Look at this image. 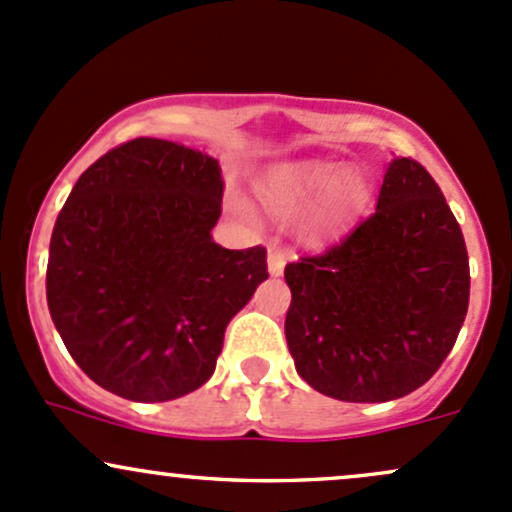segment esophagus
I'll return each mask as SVG.
<instances>
[{
  "instance_id": "esophagus-1",
  "label": "esophagus",
  "mask_w": 512,
  "mask_h": 512,
  "mask_svg": "<svg viewBox=\"0 0 512 512\" xmlns=\"http://www.w3.org/2000/svg\"><path fill=\"white\" fill-rule=\"evenodd\" d=\"M285 268V251L278 249V246H271L268 249V273L271 276H283Z\"/></svg>"
}]
</instances>
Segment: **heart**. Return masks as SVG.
Returning a JSON list of instances; mask_svg holds the SVG:
<instances>
[{
	"label": "heart",
	"mask_w": 512,
	"mask_h": 512,
	"mask_svg": "<svg viewBox=\"0 0 512 512\" xmlns=\"http://www.w3.org/2000/svg\"><path fill=\"white\" fill-rule=\"evenodd\" d=\"M261 202L280 219L300 217L320 202L310 236H322L349 222L368 200V185L359 173H346L342 163H285L258 185Z\"/></svg>",
	"instance_id": "1"
}]
</instances>
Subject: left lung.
Wrapping results in <instances>:
<instances>
[{"mask_svg":"<svg viewBox=\"0 0 512 512\" xmlns=\"http://www.w3.org/2000/svg\"><path fill=\"white\" fill-rule=\"evenodd\" d=\"M285 339L302 381L386 403L437 373L469 310V254L425 166L393 158L376 212L324 254L285 266Z\"/></svg>","mask_w":512,"mask_h":512,"instance_id":"8db88e82","label":"left lung"}]
</instances>
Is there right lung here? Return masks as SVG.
<instances>
[{
    "label": "right lung",
    "instance_id": "right-lung-1",
    "mask_svg": "<svg viewBox=\"0 0 512 512\" xmlns=\"http://www.w3.org/2000/svg\"><path fill=\"white\" fill-rule=\"evenodd\" d=\"M219 163L134 139L97 158L51 236L46 298L65 349L104 390L163 403L210 381L224 329L268 278L266 249H222Z\"/></svg>",
    "mask_w": 512,
    "mask_h": 512
}]
</instances>
